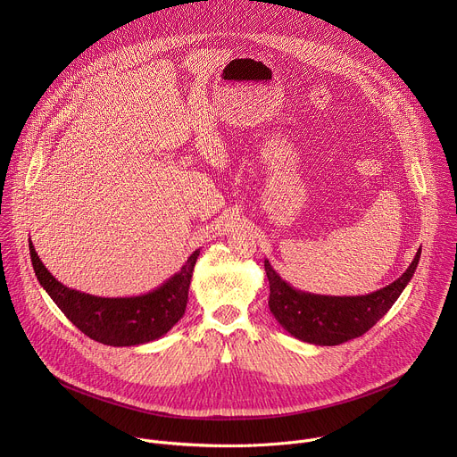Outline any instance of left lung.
<instances>
[{
	"label": "left lung",
	"mask_w": 457,
	"mask_h": 457,
	"mask_svg": "<svg viewBox=\"0 0 457 457\" xmlns=\"http://www.w3.org/2000/svg\"><path fill=\"white\" fill-rule=\"evenodd\" d=\"M420 254L421 249L398 280L361 296H328L295 289L266 258L270 309L291 337L314 345H340L367 333L395 305L418 268Z\"/></svg>",
	"instance_id": "8db88e82"
}]
</instances>
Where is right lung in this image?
I'll use <instances>...</instances> for the list:
<instances>
[{
	"label": "right lung",
	"mask_w": 457,
	"mask_h": 457,
	"mask_svg": "<svg viewBox=\"0 0 457 457\" xmlns=\"http://www.w3.org/2000/svg\"><path fill=\"white\" fill-rule=\"evenodd\" d=\"M29 249L41 287L64 316L88 338L112 347L143 345L159 340L173 328L186 311L193 268L201 254V249L193 251L180 271L150 293L104 298L62 286L43 266L30 240Z\"/></svg>",
	"instance_id": "1"
}]
</instances>
